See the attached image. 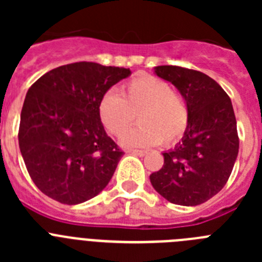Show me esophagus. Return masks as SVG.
<instances>
[{
    "label": "esophagus",
    "instance_id": "esophagus-1",
    "mask_svg": "<svg viewBox=\"0 0 262 262\" xmlns=\"http://www.w3.org/2000/svg\"><path fill=\"white\" fill-rule=\"evenodd\" d=\"M128 154L138 155V156H145L147 155V151H143V149H128Z\"/></svg>",
    "mask_w": 262,
    "mask_h": 262
}]
</instances>
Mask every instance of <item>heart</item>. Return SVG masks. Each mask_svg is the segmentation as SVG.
<instances>
[{"label":"heart","mask_w":262,"mask_h":262,"mask_svg":"<svg viewBox=\"0 0 262 262\" xmlns=\"http://www.w3.org/2000/svg\"><path fill=\"white\" fill-rule=\"evenodd\" d=\"M141 126L127 132L136 115ZM98 118L108 134H123L127 147H151L178 142L186 133L190 113L184 97L172 85L152 75H140L120 88L119 96L108 92L98 102Z\"/></svg>","instance_id":"1"}]
</instances>
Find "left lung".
<instances>
[{"label": "left lung", "mask_w": 262, "mask_h": 262, "mask_svg": "<svg viewBox=\"0 0 262 262\" xmlns=\"http://www.w3.org/2000/svg\"><path fill=\"white\" fill-rule=\"evenodd\" d=\"M182 94L190 122L182 142L164 152V165L149 176L155 190L169 202L196 206L227 184L239 154L232 103L223 88L207 75L176 66L155 68Z\"/></svg>", "instance_id": "8db88e82"}]
</instances>
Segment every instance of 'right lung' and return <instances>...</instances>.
Returning a JSON list of instances; mask_svg holds the SVG:
<instances>
[{
  "label": "right lung",
  "instance_id": "add662e5",
  "mask_svg": "<svg viewBox=\"0 0 262 262\" xmlns=\"http://www.w3.org/2000/svg\"><path fill=\"white\" fill-rule=\"evenodd\" d=\"M129 69L78 61L57 67L30 86L20 113V154L41 193L64 205L106 187L124 152L98 118L103 94Z\"/></svg>",
  "mask_w": 262,
  "mask_h": 262
}]
</instances>
